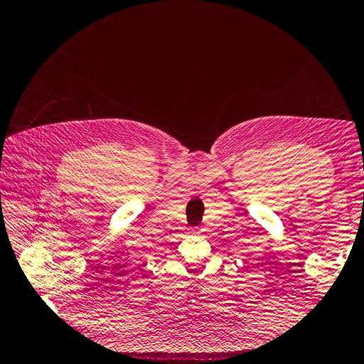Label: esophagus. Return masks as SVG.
<instances>
[{"mask_svg": "<svg viewBox=\"0 0 364 364\" xmlns=\"http://www.w3.org/2000/svg\"><path fill=\"white\" fill-rule=\"evenodd\" d=\"M191 233L192 235H197V236H200L203 233V228L202 227H196V228H191Z\"/></svg>", "mask_w": 364, "mask_h": 364, "instance_id": "34e87169", "label": "esophagus"}]
</instances>
